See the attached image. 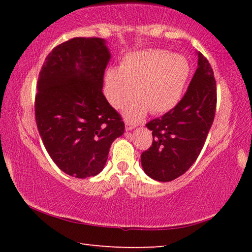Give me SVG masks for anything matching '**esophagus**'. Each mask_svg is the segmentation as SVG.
I'll return each mask as SVG.
<instances>
[{
  "mask_svg": "<svg viewBox=\"0 0 252 252\" xmlns=\"http://www.w3.org/2000/svg\"><path fill=\"white\" fill-rule=\"evenodd\" d=\"M134 127H135V125H133V123H131L129 121H126V130L130 131L132 129H134Z\"/></svg>",
  "mask_w": 252,
  "mask_h": 252,
  "instance_id": "1",
  "label": "esophagus"
}]
</instances>
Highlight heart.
<instances>
[{
  "instance_id": "obj_1",
  "label": "heart",
  "mask_w": 252,
  "mask_h": 252,
  "mask_svg": "<svg viewBox=\"0 0 252 252\" xmlns=\"http://www.w3.org/2000/svg\"><path fill=\"white\" fill-rule=\"evenodd\" d=\"M189 64L179 54L161 50H147L127 54L119 69L105 73V94L114 108L126 106L125 114L136 122L151 111L153 114L171 110L181 99L189 76Z\"/></svg>"
}]
</instances>
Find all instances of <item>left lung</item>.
I'll use <instances>...</instances> for the list:
<instances>
[{
  "label": "left lung",
  "instance_id": "left-lung-1",
  "mask_svg": "<svg viewBox=\"0 0 252 252\" xmlns=\"http://www.w3.org/2000/svg\"><path fill=\"white\" fill-rule=\"evenodd\" d=\"M198 58V69L179 103L146 125L152 131L153 141L142 152L141 164L155 180L172 181L193 164L215 119L216 79L203 54L199 52Z\"/></svg>",
  "mask_w": 252,
  "mask_h": 252
}]
</instances>
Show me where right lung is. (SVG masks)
<instances>
[{"label":"right lung","mask_w":252,"mask_h":252,"mask_svg":"<svg viewBox=\"0 0 252 252\" xmlns=\"http://www.w3.org/2000/svg\"><path fill=\"white\" fill-rule=\"evenodd\" d=\"M109 60L103 39L73 37L51 51L39 73L37 129L51 159L72 177L100 173L111 144L125 132L102 92Z\"/></svg>","instance_id":"obj_1"}]
</instances>
